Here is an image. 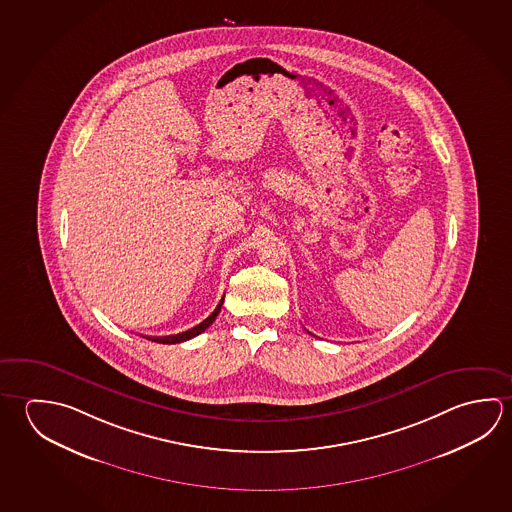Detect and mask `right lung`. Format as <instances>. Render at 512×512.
Here are the masks:
<instances>
[{"label": "right lung", "instance_id": "1", "mask_svg": "<svg viewBox=\"0 0 512 512\" xmlns=\"http://www.w3.org/2000/svg\"><path fill=\"white\" fill-rule=\"evenodd\" d=\"M223 300H225V298H223ZM223 300L217 304L216 309H214V313L210 314L207 320H203V322L199 323V325H196V327H192V329H189V331L180 332V334H174V336L154 338L153 341H156V343H169V345H171V343H181V341H187L190 340V338H194V336H198V334H201V332L205 331V329H208V327L214 323V320L217 318V314H219V311H221Z\"/></svg>", "mask_w": 512, "mask_h": 512}]
</instances>
